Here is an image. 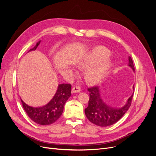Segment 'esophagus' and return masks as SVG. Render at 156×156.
<instances>
[{
  "instance_id": "esophagus-1",
  "label": "esophagus",
  "mask_w": 156,
  "mask_h": 156,
  "mask_svg": "<svg viewBox=\"0 0 156 156\" xmlns=\"http://www.w3.org/2000/svg\"><path fill=\"white\" fill-rule=\"evenodd\" d=\"M81 91V88L79 87H74L72 88V93L74 94V93H79Z\"/></svg>"
}]
</instances>
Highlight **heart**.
<instances>
[{
    "mask_svg": "<svg viewBox=\"0 0 156 156\" xmlns=\"http://www.w3.org/2000/svg\"><path fill=\"white\" fill-rule=\"evenodd\" d=\"M110 51L103 47H97L88 51L79 60L81 67L89 68L84 73L86 81L91 84L100 83L111 69L113 62L109 58ZM74 73L75 70L71 69Z\"/></svg>",
    "mask_w": 156,
    "mask_h": 156,
    "instance_id": "heart-1",
    "label": "heart"
}]
</instances>
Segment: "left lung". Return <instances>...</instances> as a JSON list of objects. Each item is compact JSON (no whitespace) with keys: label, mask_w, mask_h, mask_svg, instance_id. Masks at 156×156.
<instances>
[{"label":"left lung","mask_w":156,"mask_h":156,"mask_svg":"<svg viewBox=\"0 0 156 156\" xmlns=\"http://www.w3.org/2000/svg\"><path fill=\"white\" fill-rule=\"evenodd\" d=\"M128 60V66L135 72L133 60L130 56ZM133 90H134V85ZM88 90L90 93V99L88 105L84 110V112L90 122L101 127L109 126L119 121L129 109L133 95V92L124 105L120 107H113L107 105L103 100L99 87L88 88Z\"/></svg>","instance_id":"8db88e82"}]
</instances>
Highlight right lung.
Instances as JSON below:
<instances>
[{
    "mask_svg": "<svg viewBox=\"0 0 156 156\" xmlns=\"http://www.w3.org/2000/svg\"><path fill=\"white\" fill-rule=\"evenodd\" d=\"M39 41L32 49L28 52L35 51L40 44ZM72 86L69 84H60L58 85L57 90L53 98L46 105L33 107L28 105L21 99L23 107L27 115L36 124L47 126L54 123L62 115L66 102L71 96Z\"/></svg>",
    "mask_w": 156,
    "mask_h": 156,
    "instance_id": "add662e5",
    "label": "right lung"
}]
</instances>
